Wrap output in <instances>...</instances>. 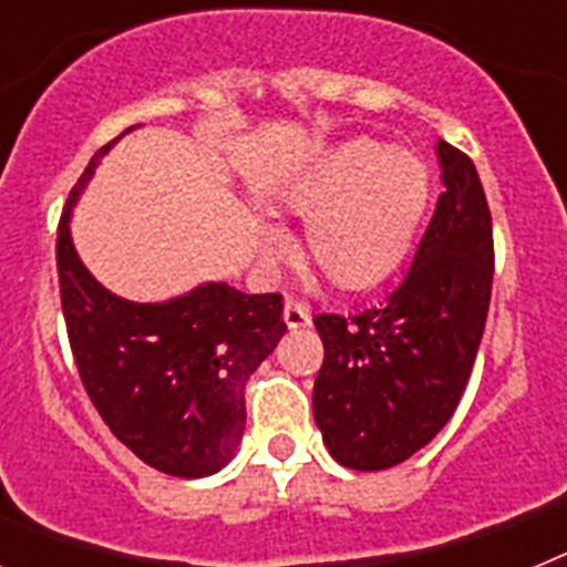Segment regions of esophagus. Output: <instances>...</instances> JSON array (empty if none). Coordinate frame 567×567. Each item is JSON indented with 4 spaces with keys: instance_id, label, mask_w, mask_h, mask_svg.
<instances>
[{
    "instance_id": "34e87169",
    "label": "esophagus",
    "mask_w": 567,
    "mask_h": 567,
    "mask_svg": "<svg viewBox=\"0 0 567 567\" xmlns=\"http://www.w3.org/2000/svg\"><path fill=\"white\" fill-rule=\"evenodd\" d=\"M309 320H312V315H309V309L300 303V300H292L289 298L287 303H284V323H287L289 329H300L307 327Z\"/></svg>"
}]
</instances>
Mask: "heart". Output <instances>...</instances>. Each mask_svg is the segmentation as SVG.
Segmentation results:
<instances>
[{
    "label": "heart",
    "mask_w": 567,
    "mask_h": 567,
    "mask_svg": "<svg viewBox=\"0 0 567 567\" xmlns=\"http://www.w3.org/2000/svg\"><path fill=\"white\" fill-rule=\"evenodd\" d=\"M432 198V175L417 153L372 138L320 150L289 173L275 202L303 218V255L343 292L383 284L403 264ZM264 252L284 247L275 224H260Z\"/></svg>",
    "instance_id": "1"
}]
</instances>
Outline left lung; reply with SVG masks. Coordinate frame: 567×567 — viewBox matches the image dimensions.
Returning a JSON list of instances; mask_svg holds the SVG:
<instances>
[{
  "label": "left lung",
  "mask_w": 567,
  "mask_h": 567,
  "mask_svg": "<svg viewBox=\"0 0 567 567\" xmlns=\"http://www.w3.org/2000/svg\"><path fill=\"white\" fill-rule=\"evenodd\" d=\"M437 162L445 189L403 280L352 318H315L323 340L315 423L346 468H392L432 443L483 340L494 278L488 202L468 155L437 142Z\"/></svg>",
  "instance_id": "1"
}]
</instances>
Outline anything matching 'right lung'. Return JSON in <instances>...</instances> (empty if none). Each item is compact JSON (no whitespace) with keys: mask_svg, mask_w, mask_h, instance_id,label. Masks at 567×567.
Wrapping results in <instances>:
<instances>
[{"mask_svg":"<svg viewBox=\"0 0 567 567\" xmlns=\"http://www.w3.org/2000/svg\"><path fill=\"white\" fill-rule=\"evenodd\" d=\"M115 142L90 158L59 221L70 349L96 412L135 457L169 477H209L238 452L247 425L244 389L287 332L284 303L280 295H247L227 280H207L162 303H135L104 289L73 247L70 218Z\"/></svg>","mask_w":567,"mask_h":567,"instance_id":"obj_1","label":"right lung"}]
</instances>
